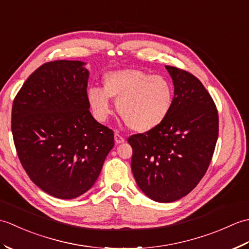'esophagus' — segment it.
<instances>
[{"label": "esophagus", "mask_w": 249, "mask_h": 249, "mask_svg": "<svg viewBox=\"0 0 249 249\" xmlns=\"http://www.w3.org/2000/svg\"><path fill=\"white\" fill-rule=\"evenodd\" d=\"M114 141L116 144H120V143H123V142H125V138L122 135H120L118 131H115L114 134Z\"/></svg>", "instance_id": "34e87169"}]
</instances>
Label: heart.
<instances>
[{
  "mask_svg": "<svg viewBox=\"0 0 249 249\" xmlns=\"http://www.w3.org/2000/svg\"><path fill=\"white\" fill-rule=\"evenodd\" d=\"M129 128L145 133L158 127L170 112L173 89L165 77L140 70H123L108 73L104 89L89 88L88 102L98 121L111 113L110 99Z\"/></svg>",
  "mask_w": 249,
  "mask_h": 249,
  "instance_id": "obj_1",
  "label": "heart"
}]
</instances>
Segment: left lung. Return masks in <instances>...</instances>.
Instances as JSON below:
<instances>
[{
  "label": "left lung",
  "mask_w": 249,
  "mask_h": 249,
  "mask_svg": "<svg viewBox=\"0 0 249 249\" xmlns=\"http://www.w3.org/2000/svg\"><path fill=\"white\" fill-rule=\"evenodd\" d=\"M166 68L174 84L170 112L158 127L127 139L136 182L157 202H173L197 186L218 138V111L203 84L187 71Z\"/></svg>",
  "instance_id": "1"
}]
</instances>
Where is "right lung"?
<instances>
[{
  "label": "right lung",
  "mask_w": 249,
  "mask_h": 249,
  "mask_svg": "<svg viewBox=\"0 0 249 249\" xmlns=\"http://www.w3.org/2000/svg\"><path fill=\"white\" fill-rule=\"evenodd\" d=\"M83 65L45 63L13 103L12 133L21 165L36 186L60 199L88 192L114 145L113 130L89 110V71Z\"/></svg>",
  "instance_id": "right-lung-1"
}]
</instances>
